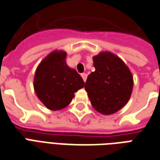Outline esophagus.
<instances>
[{"mask_svg": "<svg viewBox=\"0 0 160 160\" xmlns=\"http://www.w3.org/2000/svg\"><path fill=\"white\" fill-rule=\"evenodd\" d=\"M81 77H82V79H83V80L86 82V80H87V73H81Z\"/></svg>", "mask_w": 160, "mask_h": 160, "instance_id": "esophagus-1", "label": "esophagus"}]
</instances>
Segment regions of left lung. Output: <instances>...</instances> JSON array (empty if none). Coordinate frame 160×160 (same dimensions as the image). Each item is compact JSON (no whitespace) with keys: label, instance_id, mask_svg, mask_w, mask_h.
<instances>
[{"label":"left lung","instance_id":"obj_1","mask_svg":"<svg viewBox=\"0 0 160 160\" xmlns=\"http://www.w3.org/2000/svg\"><path fill=\"white\" fill-rule=\"evenodd\" d=\"M93 66L95 71L85 84L91 104L101 114H114L129 100L134 85L132 73L122 59L107 51L94 56Z\"/></svg>","mask_w":160,"mask_h":160}]
</instances>
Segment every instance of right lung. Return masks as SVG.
<instances>
[{"instance_id": "obj_1", "label": "right lung", "mask_w": 160, "mask_h": 160, "mask_svg": "<svg viewBox=\"0 0 160 160\" xmlns=\"http://www.w3.org/2000/svg\"><path fill=\"white\" fill-rule=\"evenodd\" d=\"M67 53L55 50L40 62L34 76V90L39 100L51 111L67 107L74 92L85 86L76 70L66 63Z\"/></svg>"}]
</instances>
